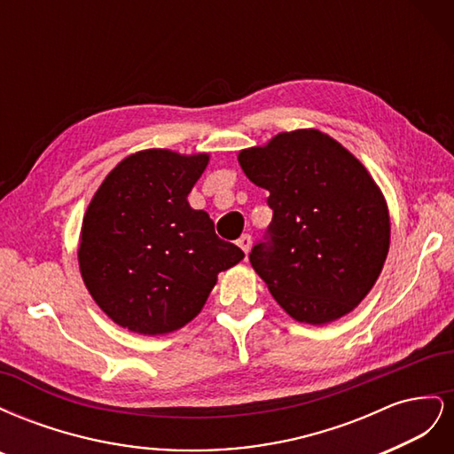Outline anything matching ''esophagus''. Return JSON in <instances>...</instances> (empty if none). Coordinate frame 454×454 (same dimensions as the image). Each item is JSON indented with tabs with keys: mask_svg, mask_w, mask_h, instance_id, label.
<instances>
[{
	"mask_svg": "<svg viewBox=\"0 0 454 454\" xmlns=\"http://www.w3.org/2000/svg\"><path fill=\"white\" fill-rule=\"evenodd\" d=\"M237 244L240 246V250H242L244 254H248V252H250V246H252V237H250V235H242V237L237 240Z\"/></svg>",
	"mask_w": 454,
	"mask_h": 454,
	"instance_id": "1",
	"label": "esophagus"
}]
</instances>
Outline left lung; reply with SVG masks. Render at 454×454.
I'll list each match as a JSON object with an SVG mask.
<instances>
[{
  "label": "left lung",
  "instance_id": "1",
  "mask_svg": "<svg viewBox=\"0 0 454 454\" xmlns=\"http://www.w3.org/2000/svg\"><path fill=\"white\" fill-rule=\"evenodd\" d=\"M239 162L250 182L269 191L272 222L250 263L277 303L316 325L358 307L390 246L387 202L364 164L312 129L244 149Z\"/></svg>",
  "mask_w": 454,
  "mask_h": 454
}]
</instances>
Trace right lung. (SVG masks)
Segmentation results:
<instances>
[{"label": "right lung", "mask_w": 454, "mask_h": 454, "mask_svg": "<svg viewBox=\"0 0 454 454\" xmlns=\"http://www.w3.org/2000/svg\"><path fill=\"white\" fill-rule=\"evenodd\" d=\"M208 155L147 149L121 160L83 217L81 277L109 318L134 333L184 327L204 307L217 272L244 257L215 235L187 195Z\"/></svg>", "instance_id": "add662e5"}]
</instances>
